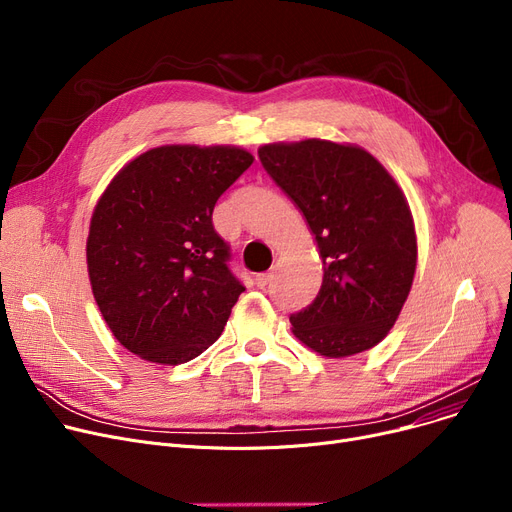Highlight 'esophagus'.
<instances>
[{
	"mask_svg": "<svg viewBox=\"0 0 512 512\" xmlns=\"http://www.w3.org/2000/svg\"><path fill=\"white\" fill-rule=\"evenodd\" d=\"M270 279H273V275H270V273H260V275H256V285L260 287V289H264L268 283H270Z\"/></svg>",
	"mask_w": 512,
	"mask_h": 512,
	"instance_id": "esophagus-1",
	"label": "esophagus"
}]
</instances>
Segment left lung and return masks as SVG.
<instances>
[{
	"instance_id": "1",
	"label": "left lung",
	"mask_w": 512,
	"mask_h": 512,
	"mask_svg": "<svg viewBox=\"0 0 512 512\" xmlns=\"http://www.w3.org/2000/svg\"><path fill=\"white\" fill-rule=\"evenodd\" d=\"M258 157L310 225L324 270L314 302L289 318L291 333L324 357L372 349L395 326L415 277L417 235L403 190L357 144L270 142Z\"/></svg>"
}]
</instances>
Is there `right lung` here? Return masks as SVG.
<instances>
[{"mask_svg": "<svg viewBox=\"0 0 512 512\" xmlns=\"http://www.w3.org/2000/svg\"><path fill=\"white\" fill-rule=\"evenodd\" d=\"M252 163L231 144H165L126 163L97 200L90 287L113 337L146 362L186 364L221 337L244 285L213 210Z\"/></svg>", "mask_w": 512, "mask_h": 512, "instance_id": "right-lung-1", "label": "right lung"}]
</instances>
